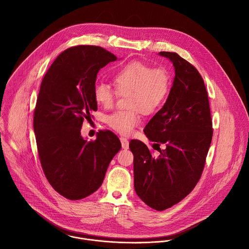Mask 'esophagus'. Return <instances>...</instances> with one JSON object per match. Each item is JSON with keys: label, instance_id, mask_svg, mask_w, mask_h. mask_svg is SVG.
<instances>
[{"label": "esophagus", "instance_id": "obj_1", "mask_svg": "<svg viewBox=\"0 0 249 249\" xmlns=\"http://www.w3.org/2000/svg\"><path fill=\"white\" fill-rule=\"evenodd\" d=\"M120 140H121V142H122V147H123L124 149H127V148L129 147V142H128V140H127L126 138L121 137Z\"/></svg>", "mask_w": 249, "mask_h": 249}]
</instances>
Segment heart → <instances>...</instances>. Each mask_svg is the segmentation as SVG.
Instances as JSON below:
<instances>
[{"instance_id":"1","label":"heart","mask_w":249,"mask_h":249,"mask_svg":"<svg viewBox=\"0 0 249 249\" xmlns=\"http://www.w3.org/2000/svg\"><path fill=\"white\" fill-rule=\"evenodd\" d=\"M113 83L116 91L107 83H97L93 96L99 105L110 107L117 93H128L130 109L114 112L107 117V123L118 133L129 135L141 122L140 112L151 114L162 107L170 92L171 76L163 67L152 68L143 62L132 61L116 71Z\"/></svg>"}]
</instances>
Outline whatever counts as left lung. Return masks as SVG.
I'll use <instances>...</instances> for the list:
<instances>
[{
  "mask_svg": "<svg viewBox=\"0 0 249 249\" xmlns=\"http://www.w3.org/2000/svg\"><path fill=\"white\" fill-rule=\"evenodd\" d=\"M173 63L175 78L163 107L150 119L143 132L152 147L131 140L134 155V189L150 208L166 210L181 201L201 177L213 129L204 81L198 71L176 53L160 52ZM164 148L161 150L160 144Z\"/></svg>",
  "mask_w": 249,
  "mask_h": 249,
  "instance_id": "left-lung-1",
  "label": "left lung"
}]
</instances>
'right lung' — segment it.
<instances>
[{"label":"right lung","instance_id":"add662e5","mask_svg":"<svg viewBox=\"0 0 249 249\" xmlns=\"http://www.w3.org/2000/svg\"><path fill=\"white\" fill-rule=\"evenodd\" d=\"M115 60L101 47L69 48L41 82L34 116L41 166L53 188L71 200L82 199L102 186L109 163L122 147L109 130H101L91 142L80 133L83 121L98 109L93 96L97 74Z\"/></svg>","mask_w":249,"mask_h":249}]
</instances>
